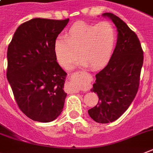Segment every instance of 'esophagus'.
<instances>
[{
  "label": "esophagus",
  "mask_w": 153,
  "mask_h": 153,
  "mask_svg": "<svg viewBox=\"0 0 153 153\" xmlns=\"http://www.w3.org/2000/svg\"><path fill=\"white\" fill-rule=\"evenodd\" d=\"M65 87L67 88L68 89L71 90V91H73L74 93L79 92V90H78L77 88H75V85H74V83H73L72 81H71V80H69L68 82H67V85H66Z\"/></svg>",
  "instance_id": "1"
}]
</instances>
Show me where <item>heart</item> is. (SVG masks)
I'll return each mask as SVG.
<instances>
[{"label": "heart", "mask_w": 153, "mask_h": 153, "mask_svg": "<svg viewBox=\"0 0 153 153\" xmlns=\"http://www.w3.org/2000/svg\"><path fill=\"white\" fill-rule=\"evenodd\" d=\"M116 40V29L109 21L98 24L78 21L68 30L66 37L55 39L54 52L57 62L64 68L71 67L78 54L80 65L100 68L110 60Z\"/></svg>", "instance_id": "b5f03b06"}]
</instances>
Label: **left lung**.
<instances>
[{"label": "left lung", "instance_id": "8db88e82", "mask_svg": "<svg viewBox=\"0 0 153 153\" xmlns=\"http://www.w3.org/2000/svg\"><path fill=\"white\" fill-rule=\"evenodd\" d=\"M117 27L115 48L108 65L95 75L91 91L99 96L98 104L88 111L99 123L118 119L128 109L137 94L143 65V51L137 35L122 19L111 13H104Z\"/></svg>", "mask_w": 153, "mask_h": 153}]
</instances>
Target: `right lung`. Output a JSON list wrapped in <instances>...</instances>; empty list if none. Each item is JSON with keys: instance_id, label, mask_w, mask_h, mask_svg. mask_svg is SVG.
Instances as JSON below:
<instances>
[{"instance_id": "1", "label": "right lung", "mask_w": 153, "mask_h": 153, "mask_svg": "<svg viewBox=\"0 0 153 153\" xmlns=\"http://www.w3.org/2000/svg\"><path fill=\"white\" fill-rule=\"evenodd\" d=\"M69 18H34L21 24L7 48V78L21 111L37 122L58 118L67 96V73L57 62L54 43Z\"/></svg>"}]
</instances>
